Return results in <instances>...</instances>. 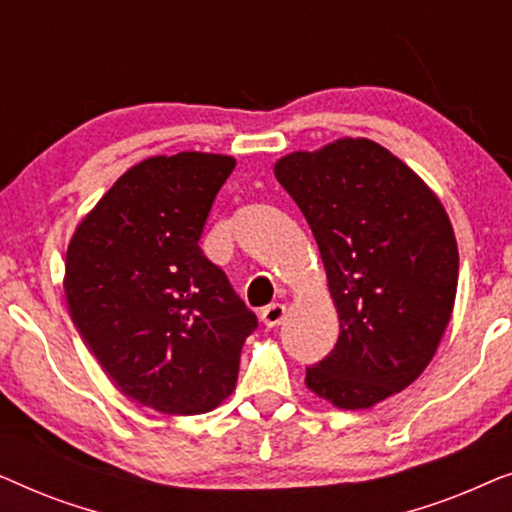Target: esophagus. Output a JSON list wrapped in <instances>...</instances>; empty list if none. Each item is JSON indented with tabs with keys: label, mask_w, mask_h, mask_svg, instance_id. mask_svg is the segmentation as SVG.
Returning a JSON list of instances; mask_svg holds the SVG:
<instances>
[{
	"label": "esophagus",
	"mask_w": 512,
	"mask_h": 512,
	"mask_svg": "<svg viewBox=\"0 0 512 512\" xmlns=\"http://www.w3.org/2000/svg\"><path fill=\"white\" fill-rule=\"evenodd\" d=\"M284 317H286V305H282V303H272L261 312V321L268 328H275L282 324Z\"/></svg>",
	"instance_id": "obj_1"
}]
</instances>
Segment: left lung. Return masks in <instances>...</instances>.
I'll use <instances>...</instances> for the list:
<instances>
[{"mask_svg":"<svg viewBox=\"0 0 512 512\" xmlns=\"http://www.w3.org/2000/svg\"><path fill=\"white\" fill-rule=\"evenodd\" d=\"M275 177L310 223L338 307L333 352L305 384L342 410L410 387L450 324L459 251L438 195L366 137L293 151Z\"/></svg>","mask_w":512,"mask_h":512,"instance_id":"8db88e82","label":"left lung"}]
</instances>
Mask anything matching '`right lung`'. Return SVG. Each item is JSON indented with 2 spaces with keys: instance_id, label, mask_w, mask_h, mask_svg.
<instances>
[{
  "instance_id": "obj_1",
  "label": "right lung",
  "mask_w": 512,
  "mask_h": 512,
  "mask_svg": "<svg viewBox=\"0 0 512 512\" xmlns=\"http://www.w3.org/2000/svg\"><path fill=\"white\" fill-rule=\"evenodd\" d=\"M233 167L221 153L146 158L83 216L67 247L76 328L125 396L165 415L219 408L258 326L198 244Z\"/></svg>"
}]
</instances>
